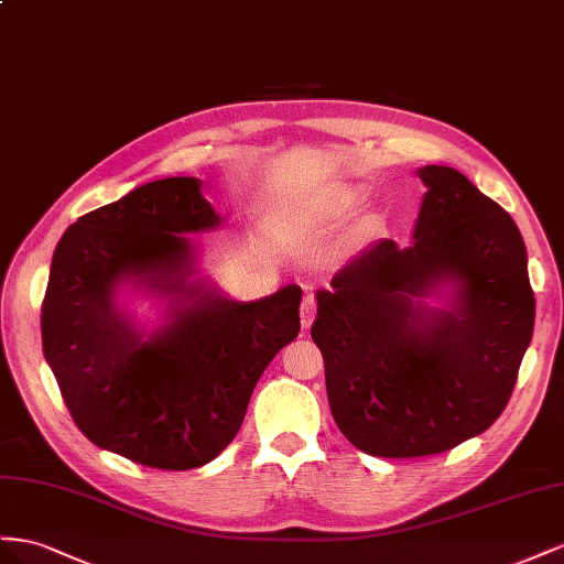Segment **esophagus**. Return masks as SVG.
<instances>
[{"instance_id":"1","label":"esophagus","mask_w":564,"mask_h":564,"mask_svg":"<svg viewBox=\"0 0 564 564\" xmlns=\"http://www.w3.org/2000/svg\"><path fill=\"white\" fill-rule=\"evenodd\" d=\"M314 318H316V297H314L312 293H307V295H304V300H302V307H300L302 328H304V330L312 328Z\"/></svg>"}]
</instances>
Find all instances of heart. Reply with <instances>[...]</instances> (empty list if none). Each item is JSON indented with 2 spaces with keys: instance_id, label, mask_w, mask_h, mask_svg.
<instances>
[{
  "instance_id": "obj_1",
  "label": "heart",
  "mask_w": 564,
  "mask_h": 564,
  "mask_svg": "<svg viewBox=\"0 0 564 564\" xmlns=\"http://www.w3.org/2000/svg\"><path fill=\"white\" fill-rule=\"evenodd\" d=\"M366 198V188L361 184L349 182H316L288 188L271 207L273 227L285 234H318L335 227L337 221L347 219ZM380 227L378 217H366L359 229L354 231L357 238L373 236Z\"/></svg>"
}]
</instances>
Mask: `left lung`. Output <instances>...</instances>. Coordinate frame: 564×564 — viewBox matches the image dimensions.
<instances>
[{"mask_svg": "<svg viewBox=\"0 0 564 564\" xmlns=\"http://www.w3.org/2000/svg\"><path fill=\"white\" fill-rule=\"evenodd\" d=\"M417 176L427 191L413 243L376 240L316 291L333 417L382 458L442 454L491 427L534 333L518 224L454 167Z\"/></svg>", "mask_w": 564, "mask_h": 564, "instance_id": "1", "label": "left lung"}]
</instances>
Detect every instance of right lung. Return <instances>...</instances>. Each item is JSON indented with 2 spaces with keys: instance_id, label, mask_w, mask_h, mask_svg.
Masks as SVG:
<instances>
[{
  "instance_id": "right-lung-1",
  "label": "right lung",
  "mask_w": 564,
  "mask_h": 564,
  "mask_svg": "<svg viewBox=\"0 0 564 564\" xmlns=\"http://www.w3.org/2000/svg\"><path fill=\"white\" fill-rule=\"evenodd\" d=\"M196 176L143 184L61 236L42 302V349L85 437L160 470L217 458L243 425L257 380L300 333V285L254 302L198 276L188 234L221 227ZM164 304L141 329L119 293Z\"/></svg>"
}]
</instances>
